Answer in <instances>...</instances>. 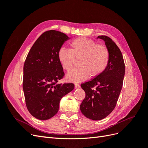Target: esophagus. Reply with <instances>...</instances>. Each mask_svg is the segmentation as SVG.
<instances>
[{
	"label": "esophagus",
	"instance_id": "34e87169",
	"mask_svg": "<svg viewBox=\"0 0 148 148\" xmlns=\"http://www.w3.org/2000/svg\"><path fill=\"white\" fill-rule=\"evenodd\" d=\"M80 88L79 84H77V83H75V89H78V88Z\"/></svg>",
	"mask_w": 148,
	"mask_h": 148
}]
</instances>
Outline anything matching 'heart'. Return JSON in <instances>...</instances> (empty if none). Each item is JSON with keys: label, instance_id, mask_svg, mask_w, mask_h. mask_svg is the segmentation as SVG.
<instances>
[{"label": "heart", "instance_id": "heart-1", "mask_svg": "<svg viewBox=\"0 0 148 148\" xmlns=\"http://www.w3.org/2000/svg\"><path fill=\"white\" fill-rule=\"evenodd\" d=\"M70 49L62 47L58 52V59L64 70L72 69L75 58L80 59V67L66 76L69 82L80 83L89 77H97L104 72L109 64L108 49L86 38L80 37L71 42Z\"/></svg>", "mask_w": 148, "mask_h": 148}]
</instances>
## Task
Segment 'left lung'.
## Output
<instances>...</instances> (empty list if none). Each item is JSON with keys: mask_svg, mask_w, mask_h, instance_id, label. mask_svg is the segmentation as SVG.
<instances>
[{"mask_svg": "<svg viewBox=\"0 0 148 148\" xmlns=\"http://www.w3.org/2000/svg\"><path fill=\"white\" fill-rule=\"evenodd\" d=\"M109 52V64L104 72L81 84L86 96L80 105L85 117L93 120L106 118L114 109L123 86L125 64L120 50L106 36H99Z\"/></svg>", "mask_w": 148, "mask_h": 148, "instance_id": "obj_1", "label": "left lung"}]
</instances>
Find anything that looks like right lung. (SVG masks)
Returning <instances> with one entry per match:
<instances>
[{"label": "right lung", "instance_id": "right-lung-1", "mask_svg": "<svg viewBox=\"0 0 148 148\" xmlns=\"http://www.w3.org/2000/svg\"><path fill=\"white\" fill-rule=\"evenodd\" d=\"M70 39L60 31L44 32L31 48L23 66V89L26 105L36 119L53 117L64 96L74 89L73 83H57L64 75L58 52Z\"/></svg>", "mask_w": 148, "mask_h": 148}]
</instances>
